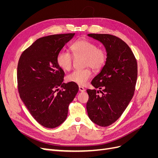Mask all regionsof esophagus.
<instances>
[{
  "instance_id": "esophagus-1",
  "label": "esophagus",
  "mask_w": 158,
  "mask_h": 158,
  "mask_svg": "<svg viewBox=\"0 0 158 158\" xmlns=\"http://www.w3.org/2000/svg\"><path fill=\"white\" fill-rule=\"evenodd\" d=\"M79 90L80 91V92H85V88L82 86H79Z\"/></svg>"
}]
</instances>
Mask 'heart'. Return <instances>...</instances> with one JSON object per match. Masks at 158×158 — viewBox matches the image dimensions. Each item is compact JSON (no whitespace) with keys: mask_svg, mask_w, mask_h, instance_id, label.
<instances>
[{"mask_svg":"<svg viewBox=\"0 0 158 158\" xmlns=\"http://www.w3.org/2000/svg\"><path fill=\"white\" fill-rule=\"evenodd\" d=\"M70 50L75 57H84L85 66H89L95 70L102 69L107 60V52L103 49L98 48L95 43L88 40H80L70 46ZM73 56L69 52L61 51L56 57L57 64L64 70H69L73 63ZM92 72L89 69L76 70L70 74L67 80L80 85L87 83L92 77Z\"/></svg>","mask_w":158,"mask_h":158,"instance_id":"b5f03b06","label":"heart"}]
</instances>
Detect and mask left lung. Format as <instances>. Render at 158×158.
<instances>
[{"instance_id":"left-lung-1","label":"left lung","mask_w":158,"mask_h":158,"mask_svg":"<svg viewBox=\"0 0 158 158\" xmlns=\"http://www.w3.org/2000/svg\"><path fill=\"white\" fill-rule=\"evenodd\" d=\"M89 37L100 41L107 52V60L92 84L99 90L87 89L86 109L89 118L100 127L112 125L121 116L132 99L135 90L138 67L130 47L120 38L109 34L89 33Z\"/></svg>"}]
</instances>
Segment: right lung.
I'll use <instances>...</instances> for the list:
<instances>
[{
	"instance_id": "add662e5",
	"label": "right lung",
	"mask_w": 158,
	"mask_h": 158,
	"mask_svg": "<svg viewBox=\"0 0 158 158\" xmlns=\"http://www.w3.org/2000/svg\"><path fill=\"white\" fill-rule=\"evenodd\" d=\"M74 35L41 37L22 52L18 61L20 97L32 117L46 128H56L66 120L69 104L78 92L76 84L63 83L64 73L56 62L59 52Z\"/></svg>"
}]
</instances>
